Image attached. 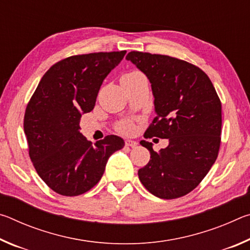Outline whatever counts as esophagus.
Masks as SVG:
<instances>
[{
  "label": "esophagus",
  "mask_w": 250,
  "mask_h": 250,
  "mask_svg": "<svg viewBox=\"0 0 250 250\" xmlns=\"http://www.w3.org/2000/svg\"><path fill=\"white\" fill-rule=\"evenodd\" d=\"M125 146H130V147H135L138 146V142L137 141H133V140H125Z\"/></svg>",
  "instance_id": "1"
}]
</instances>
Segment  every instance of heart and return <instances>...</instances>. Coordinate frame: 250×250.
Listing matches in <instances>:
<instances>
[{
    "label": "heart",
    "mask_w": 250,
    "mask_h": 250,
    "mask_svg": "<svg viewBox=\"0 0 250 250\" xmlns=\"http://www.w3.org/2000/svg\"><path fill=\"white\" fill-rule=\"evenodd\" d=\"M139 75H141V74L138 73V71H131V73H126L124 76H122L121 80L132 78V77H135V76H139ZM117 130L120 131V132H122V133H130L131 131L133 130L132 121L124 120V121L119 122V124H118V125H117Z\"/></svg>",
    "instance_id": "1"
}]
</instances>
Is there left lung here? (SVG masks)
Here are the masks:
<instances>
[{
  "mask_svg": "<svg viewBox=\"0 0 250 250\" xmlns=\"http://www.w3.org/2000/svg\"><path fill=\"white\" fill-rule=\"evenodd\" d=\"M126 61L149 78L156 117L145 138L168 139L155 152L152 143L140 145L151 158L138 171L143 186L154 196L173 200L192 192L217 159L222 133V104L204 71L167 55L130 52Z\"/></svg>",
  "mask_w": 250,
  "mask_h": 250,
  "instance_id": "1",
  "label": "left lung"
}]
</instances>
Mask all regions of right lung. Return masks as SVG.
I'll list each match as a JSON object with an SVG mask.
<instances>
[{"mask_svg":"<svg viewBox=\"0 0 250 250\" xmlns=\"http://www.w3.org/2000/svg\"><path fill=\"white\" fill-rule=\"evenodd\" d=\"M125 50L75 55L46 71L27 104L24 132L37 174L54 192L77 196L103 176L110 155L125 146L117 135L92 146L80 133V118L96 104L104 78Z\"/></svg>","mask_w":250,"mask_h":250,"instance_id":"right-lung-1","label":"right lung"}]
</instances>
